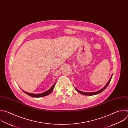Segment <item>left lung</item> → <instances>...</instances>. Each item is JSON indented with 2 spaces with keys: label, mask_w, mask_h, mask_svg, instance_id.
<instances>
[{
  "label": "left lung",
  "mask_w": 128,
  "mask_h": 128,
  "mask_svg": "<svg viewBox=\"0 0 128 128\" xmlns=\"http://www.w3.org/2000/svg\"><path fill=\"white\" fill-rule=\"evenodd\" d=\"M112 75L111 76V77H110V80H108V83L106 84V86H105L102 88L100 90H98V91H97V92H81V91H80V90H77V89L75 88V90H76L77 92H78L79 93H80V94H83V95H86V96H94V95H96V94H98L102 92H103V91L106 88V87L108 86V85L109 84V83H110V80H111V79H112Z\"/></svg>",
  "instance_id": "obj_1"
}]
</instances>
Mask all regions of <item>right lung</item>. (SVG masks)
<instances>
[{
  "label": "right lung",
  "instance_id": "obj_1",
  "mask_svg": "<svg viewBox=\"0 0 128 128\" xmlns=\"http://www.w3.org/2000/svg\"><path fill=\"white\" fill-rule=\"evenodd\" d=\"M56 84V82L53 85V86L47 91L44 92H42V93H41V94H30V93H28V92H26L24 90H22L25 94H26L28 95L29 96H30L32 97H34V98H40V97H42V96H47L48 95H49V94H50L52 91L53 90H54V88L55 87V86Z\"/></svg>",
  "mask_w": 128,
  "mask_h": 128
}]
</instances>
